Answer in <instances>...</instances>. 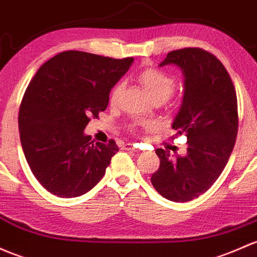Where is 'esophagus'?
<instances>
[{
	"label": "esophagus",
	"instance_id": "34e87169",
	"mask_svg": "<svg viewBox=\"0 0 257 257\" xmlns=\"http://www.w3.org/2000/svg\"><path fill=\"white\" fill-rule=\"evenodd\" d=\"M123 148H124V150L133 151V153H138V151H139L136 147H134V145H132V144H125Z\"/></svg>",
	"mask_w": 257,
	"mask_h": 257
}]
</instances>
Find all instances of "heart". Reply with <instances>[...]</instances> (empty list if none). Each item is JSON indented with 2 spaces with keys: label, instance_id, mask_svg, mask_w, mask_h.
<instances>
[{
  "label": "heart",
  "instance_id": "1",
  "mask_svg": "<svg viewBox=\"0 0 257 257\" xmlns=\"http://www.w3.org/2000/svg\"><path fill=\"white\" fill-rule=\"evenodd\" d=\"M138 81L144 88L145 93L150 99H163L166 101L175 90L174 80L170 79L166 74L156 69H147L138 75ZM121 85L118 83L113 87L110 93V102L114 103L120 92Z\"/></svg>",
  "mask_w": 257,
  "mask_h": 257
}]
</instances>
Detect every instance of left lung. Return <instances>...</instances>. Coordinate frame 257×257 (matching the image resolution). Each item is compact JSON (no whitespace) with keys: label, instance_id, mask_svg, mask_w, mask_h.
Listing matches in <instances>:
<instances>
[{"label":"left lung","instance_id":"8db88e82","mask_svg":"<svg viewBox=\"0 0 257 257\" xmlns=\"http://www.w3.org/2000/svg\"><path fill=\"white\" fill-rule=\"evenodd\" d=\"M182 70V104L172 121L187 137V154L156 149L160 167L151 176L154 188L172 202L203 194L225 167L237 134L236 93L224 65L206 50L186 48L167 54L159 66Z\"/></svg>","mask_w":257,"mask_h":257}]
</instances>
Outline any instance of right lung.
I'll return each instance as SVG.
<instances>
[{"label":"right lung","instance_id":"obj_1","mask_svg":"<svg viewBox=\"0 0 257 257\" xmlns=\"http://www.w3.org/2000/svg\"><path fill=\"white\" fill-rule=\"evenodd\" d=\"M133 60L63 51L29 82L18 115L21 143L32 172L50 193L79 197L106 174L119 148L114 140L92 144L83 131L106 110L110 90Z\"/></svg>","mask_w":257,"mask_h":257}]
</instances>
